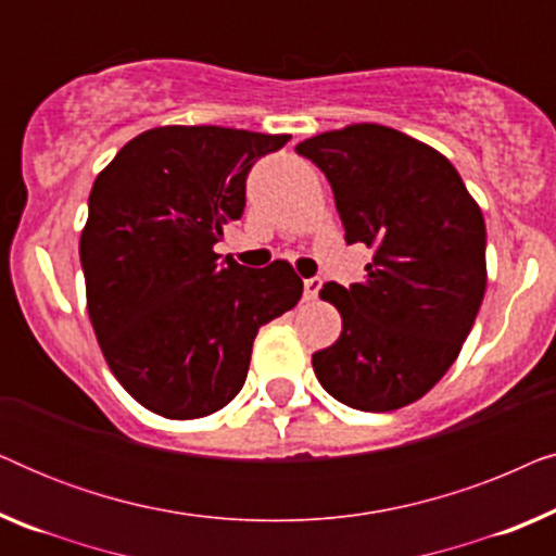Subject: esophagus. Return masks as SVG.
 <instances>
[{
	"label": "esophagus",
	"instance_id": "esophagus-1",
	"mask_svg": "<svg viewBox=\"0 0 556 556\" xmlns=\"http://www.w3.org/2000/svg\"><path fill=\"white\" fill-rule=\"evenodd\" d=\"M321 286H324V278H318V276L303 280V299L314 301L316 295H318V291H321Z\"/></svg>",
	"mask_w": 556,
	"mask_h": 556
}]
</instances>
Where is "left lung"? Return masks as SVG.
<instances>
[{"label":"left lung","instance_id":"left-lung-1","mask_svg":"<svg viewBox=\"0 0 556 556\" xmlns=\"http://www.w3.org/2000/svg\"><path fill=\"white\" fill-rule=\"evenodd\" d=\"M329 179L346 242L375 250L362 283H326L337 344L311 356L331 397L364 413L420 400L451 369L485 293V223L435 149L377 124L295 147Z\"/></svg>","mask_w":556,"mask_h":556}]
</instances>
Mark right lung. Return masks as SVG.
Returning <instances> with one entry per match:
<instances>
[{"mask_svg": "<svg viewBox=\"0 0 556 556\" xmlns=\"http://www.w3.org/2000/svg\"><path fill=\"white\" fill-rule=\"evenodd\" d=\"M291 136L164 126L98 174L80 235L88 316L105 362L151 413L194 420L242 390L255 333L299 303L283 261L245 268L215 245L245 210L257 159Z\"/></svg>", "mask_w": 556, "mask_h": 556, "instance_id": "1", "label": "right lung"}]
</instances>
